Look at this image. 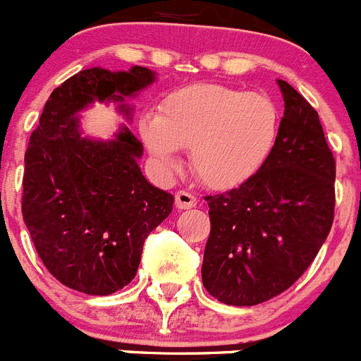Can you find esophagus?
Wrapping results in <instances>:
<instances>
[{
  "label": "esophagus",
  "mask_w": 361,
  "mask_h": 361,
  "mask_svg": "<svg viewBox=\"0 0 361 361\" xmlns=\"http://www.w3.org/2000/svg\"><path fill=\"white\" fill-rule=\"evenodd\" d=\"M175 206L178 209H191L197 206V197H193L188 191H177L175 193Z\"/></svg>",
  "instance_id": "esophagus-1"
}]
</instances>
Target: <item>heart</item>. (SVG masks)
<instances>
[{"label":"heart","mask_w":361,"mask_h":361,"mask_svg":"<svg viewBox=\"0 0 361 361\" xmlns=\"http://www.w3.org/2000/svg\"><path fill=\"white\" fill-rule=\"evenodd\" d=\"M139 135L161 171L180 168V149L206 186H244L262 170L279 135V110L266 94L200 82L171 92L159 114L139 117Z\"/></svg>","instance_id":"heart-1"}]
</instances>
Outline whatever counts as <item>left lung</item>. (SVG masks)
<instances>
[{"label": "left lung", "instance_id": "1", "mask_svg": "<svg viewBox=\"0 0 361 361\" xmlns=\"http://www.w3.org/2000/svg\"><path fill=\"white\" fill-rule=\"evenodd\" d=\"M275 148L250 183L206 197L212 233L202 283L228 305L280 295L311 266L334 216L336 166L317 110L289 82Z\"/></svg>", "mask_w": 361, "mask_h": 361}]
</instances>
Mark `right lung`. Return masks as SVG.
Here are the masks:
<instances>
[{
    "mask_svg": "<svg viewBox=\"0 0 361 361\" xmlns=\"http://www.w3.org/2000/svg\"><path fill=\"white\" fill-rule=\"evenodd\" d=\"M155 81L145 66L81 70L50 94L25 153L21 212L32 242L47 269L85 295H111L132 282L173 195L146 180L145 148L128 124L99 139L85 133L81 111L114 103L132 123L126 101Z\"/></svg>",
    "mask_w": 361,
    "mask_h": 361,
    "instance_id": "obj_1",
    "label": "right lung"
}]
</instances>
